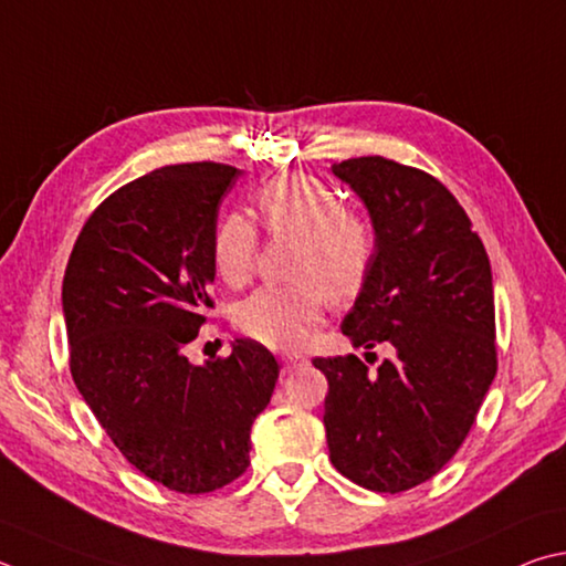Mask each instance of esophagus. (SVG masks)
Returning a JSON list of instances; mask_svg holds the SVG:
<instances>
[{"mask_svg":"<svg viewBox=\"0 0 566 566\" xmlns=\"http://www.w3.org/2000/svg\"><path fill=\"white\" fill-rule=\"evenodd\" d=\"M306 361L304 356H296V354H286V356H282V371L284 374H292L296 366H302Z\"/></svg>","mask_w":566,"mask_h":566,"instance_id":"1","label":"esophagus"}]
</instances>
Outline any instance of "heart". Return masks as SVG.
<instances>
[{"label": "heart", "instance_id": "heart-1", "mask_svg": "<svg viewBox=\"0 0 566 566\" xmlns=\"http://www.w3.org/2000/svg\"><path fill=\"white\" fill-rule=\"evenodd\" d=\"M256 212L272 234L300 238L294 284H266L234 306V326L272 348L300 346L322 318L328 296L352 300L374 262V234L364 218L342 210L338 195L310 176L274 178L256 192ZM256 230L240 212L220 220L212 264L228 284L252 274Z\"/></svg>", "mask_w": 566, "mask_h": 566}]
</instances>
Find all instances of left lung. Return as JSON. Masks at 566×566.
I'll return each instance as SVG.
<instances>
[{
	"label": "left lung",
	"mask_w": 566,
	"mask_h": 566,
	"mask_svg": "<svg viewBox=\"0 0 566 566\" xmlns=\"http://www.w3.org/2000/svg\"><path fill=\"white\" fill-rule=\"evenodd\" d=\"M332 172L374 224L371 270L342 332L390 356L374 371L354 354L314 358L328 381V458L356 485L403 492L458 453L495 378L490 260L465 210L428 172L381 156Z\"/></svg>",
	"instance_id": "8db88e82"
}]
</instances>
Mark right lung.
I'll list each match as a JSON object with an SVG mask.
<instances>
[{"instance_id":"add662e5","label":"right lung","mask_w":566,"mask_h":566,"mask_svg":"<svg viewBox=\"0 0 566 566\" xmlns=\"http://www.w3.org/2000/svg\"><path fill=\"white\" fill-rule=\"evenodd\" d=\"M240 176L182 163L123 185L81 230L61 290L78 394L130 465L182 495L248 470L252 423L280 378L252 338L200 366L185 356L212 306V238Z\"/></svg>"}]
</instances>
